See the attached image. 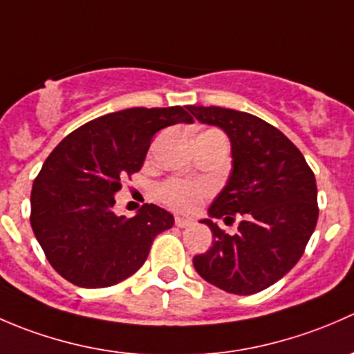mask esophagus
<instances>
[{
    "instance_id": "obj_1",
    "label": "esophagus",
    "mask_w": 354,
    "mask_h": 354,
    "mask_svg": "<svg viewBox=\"0 0 354 354\" xmlns=\"http://www.w3.org/2000/svg\"><path fill=\"white\" fill-rule=\"evenodd\" d=\"M174 224H176L178 227H188L194 224V221L188 219V217H181V216H176V219H174Z\"/></svg>"
}]
</instances>
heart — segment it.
Listing matches in <instances>:
<instances>
[{
    "label": "heart",
    "mask_w": 354,
    "mask_h": 354,
    "mask_svg": "<svg viewBox=\"0 0 354 354\" xmlns=\"http://www.w3.org/2000/svg\"><path fill=\"white\" fill-rule=\"evenodd\" d=\"M157 195L173 209L181 210V212H192L209 195V187L205 183H195V181L169 180L160 185Z\"/></svg>",
    "instance_id": "1"
}]
</instances>
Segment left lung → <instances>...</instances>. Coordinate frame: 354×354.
I'll list each match as a JSON object with an SVG mask.
<instances>
[{
  "mask_svg": "<svg viewBox=\"0 0 354 354\" xmlns=\"http://www.w3.org/2000/svg\"><path fill=\"white\" fill-rule=\"evenodd\" d=\"M203 124L224 130L233 169L209 207L212 246L194 257L200 277L233 295H253L286 276L301 259L319 219L315 174L276 127L243 111L187 106ZM242 221L226 235L212 218Z\"/></svg>",
  "mask_w": 354,
  "mask_h": 354,
  "instance_id": "1",
  "label": "left lung"
}]
</instances>
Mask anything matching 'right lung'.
Listing matches in <instances>:
<instances>
[{
    "label": "right lung",
    "mask_w": 354,
    "mask_h": 354,
    "mask_svg": "<svg viewBox=\"0 0 354 354\" xmlns=\"http://www.w3.org/2000/svg\"><path fill=\"white\" fill-rule=\"evenodd\" d=\"M194 123L181 106L131 108L95 118L63 138L32 185L30 224L53 269L80 288H108L144 266L174 217L145 203L127 219L113 212L121 178L140 171L152 137Z\"/></svg>",
    "instance_id": "right-lung-1"
}]
</instances>
